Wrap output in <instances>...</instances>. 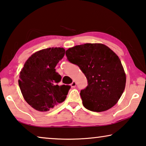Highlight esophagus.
Returning a JSON list of instances; mask_svg holds the SVG:
<instances>
[{
	"instance_id": "1",
	"label": "esophagus",
	"mask_w": 146,
	"mask_h": 146,
	"mask_svg": "<svg viewBox=\"0 0 146 146\" xmlns=\"http://www.w3.org/2000/svg\"><path fill=\"white\" fill-rule=\"evenodd\" d=\"M70 86H71L72 88H75V87H76V83L75 81H73V82H72V83L70 84Z\"/></svg>"
}]
</instances>
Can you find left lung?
Returning <instances> with one entry per match:
<instances>
[{"mask_svg": "<svg viewBox=\"0 0 146 146\" xmlns=\"http://www.w3.org/2000/svg\"><path fill=\"white\" fill-rule=\"evenodd\" d=\"M67 59L78 65L87 79L80 92L83 105L94 112H102L115 105L125 89L126 77L118 56L106 45L86 43L66 51Z\"/></svg>", "mask_w": 146, "mask_h": 146, "instance_id": "obj_1", "label": "left lung"}]
</instances>
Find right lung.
<instances>
[{
    "mask_svg": "<svg viewBox=\"0 0 146 146\" xmlns=\"http://www.w3.org/2000/svg\"><path fill=\"white\" fill-rule=\"evenodd\" d=\"M63 48H49L32 54L20 72L19 85L26 102L39 111H47L66 99L68 85L59 86L61 76L55 67L64 56Z\"/></svg>",
    "mask_w": 146,
    "mask_h": 146,
    "instance_id": "add662e5",
    "label": "right lung"
}]
</instances>
